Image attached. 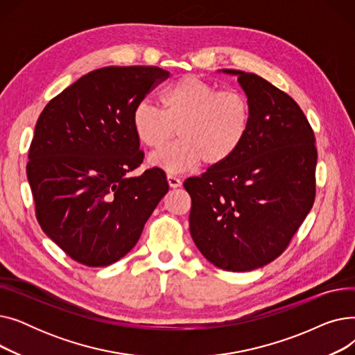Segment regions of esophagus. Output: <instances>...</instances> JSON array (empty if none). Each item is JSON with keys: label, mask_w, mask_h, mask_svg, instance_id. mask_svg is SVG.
<instances>
[{"label": "esophagus", "mask_w": 355, "mask_h": 355, "mask_svg": "<svg viewBox=\"0 0 355 355\" xmlns=\"http://www.w3.org/2000/svg\"><path fill=\"white\" fill-rule=\"evenodd\" d=\"M166 180H168V184H170L171 189H177V187H181V180L173 174H168L166 175Z\"/></svg>", "instance_id": "esophagus-1"}]
</instances>
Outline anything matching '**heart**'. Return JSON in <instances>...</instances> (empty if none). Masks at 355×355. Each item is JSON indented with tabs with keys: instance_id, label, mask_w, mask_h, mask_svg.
<instances>
[{
	"instance_id": "heart-1",
	"label": "heart",
	"mask_w": 355,
	"mask_h": 355,
	"mask_svg": "<svg viewBox=\"0 0 355 355\" xmlns=\"http://www.w3.org/2000/svg\"><path fill=\"white\" fill-rule=\"evenodd\" d=\"M252 106L243 92L220 90L194 74L177 79L162 93V109L141 101L132 126L142 145L162 148L175 134L180 139L149 158L170 173L190 171L200 162L220 166L230 161L248 138Z\"/></svg>"
}]
</instances>
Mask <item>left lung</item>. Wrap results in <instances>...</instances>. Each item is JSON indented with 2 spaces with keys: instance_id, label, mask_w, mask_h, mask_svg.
I'll return each mask as SVG.
<instances>
[{
  "instance_id": "1",
  "label": "left lung",
  "mask_w": 355,
  "mask_h": 355,
  "mask_svg": "<svg viewBox=\"0 0 355 355\" xmlns=\"http://www.w3.org/2000/svg\"><path fill=\"white\" fill-rule=\"evenodd\" d=\"M237 74L252 106L237 154L184 181L190 233L214 266L248 272L281 256L311 211L318 153L313 129L288 93L254 73Z\"/></svg>"
}]
</instances>
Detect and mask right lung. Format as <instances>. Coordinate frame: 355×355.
<instances>
[{
    "instance_id": "right-lung-1",
    "label": "right lung",
    "mask_w": 355,
    "mask_h": 355,
    "mask_svg": "<svg viewBox=\"0 0 355 355\" xmlns=\"http://www.w3.org/2000/svg\"><path fill=\"white\" fill-rule=\"evenodd\" d=\"M168 76L157 66L96 69L54 96L37 119L27 162L35 217L85 266L123 257L168 191L161 168L129 175L144 161L134 107Z\"/></svg>"
}]
</instances>
